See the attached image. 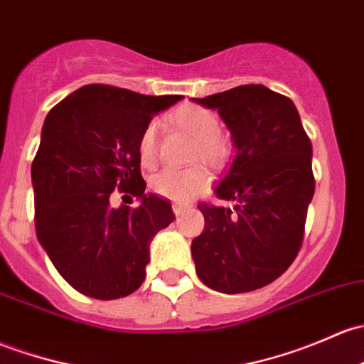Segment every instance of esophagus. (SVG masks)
<instances>
[{
  "label": "esophagus",
  "instance_id": "obj_1",
  "mask_svg": "<svg viewBox=\"0 0 364 364\" xmlns=\"http://www.w3.org/2000/svg\"><path fill=\"white\" fill-rule=\"evenodd\" d=\"M172 211H174L176 216H181V214L186 211V205H183V204H172Z\"/></svg>",
  "mask_w": 364,
  "mask_h": 364
}]
</instances>
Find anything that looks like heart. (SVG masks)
Returning a JSON list of instances; mask_svg holds the SVG:
<instances>
[{"instance_id":"heart-1","label":"heart","mask_w":364,"mask_h":364,"mask_svg":"<svg viewBox=\"0 0 364 364\" xmlns=\"http://www.w3.org/2000/svg\"><path fill=\"white\" fill-rule=\"evenodd\" d=\"M172 122L197 139L193 159H202L213 166H221L227 160L230 148L220 131V118L211 109L197 105H185L172 113ZM137 155L143 167L156 162V124L150 122L141 132ZM209 185V172L202 166L188 169H164L151 176L150 188L155 193L174 202H188Z\"/></svg>"}]
</instances>
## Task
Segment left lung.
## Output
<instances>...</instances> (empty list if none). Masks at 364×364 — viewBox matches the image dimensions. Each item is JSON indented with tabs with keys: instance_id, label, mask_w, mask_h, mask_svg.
Masks as SVG:
<instances>
[{
	"instance_id": "1",
	"label": "left lung",
	"mask_w": 364,
	"mask_h": 364,
	"mask_svg": "<svg viewBox=\"0 0 364 364\" xmlns=\"http://www.w3.org/2000/svg\"><path fill=\"white\" fill-rule=\"evenodd\" d=\"M216 109L235 155L214 186L233 208L200 204L204 232L192 240L197 275L214 291L263 288L291 265L314 197L312 144L291 99L265 85L192 99Z\"/></svg>"
}]
</instances>
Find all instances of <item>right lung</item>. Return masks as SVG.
I'll list each match as a JSON object with an SVG mask.
<instances>
[{
  "instance_id": "obj_1",
  "label": "right lung",
  "mask_w": 364,
  "mask_h": 364,
  "mask_svg": "<svg viewBox=\"0 0 364 364\" xmlns=\"http://www.w3.org/2000/svg\"><path fill=\"white\" fill-rule=\"evenodd\" d=\"M181 99L94 83L45 118L31 167L34 225L41 247L76 291L114 300L143 284L150 242L174 213L144 192L137 143L151 118ZM114 188L132 193L140 205L112 208Z\"/></svg>"
}]
</instances>
